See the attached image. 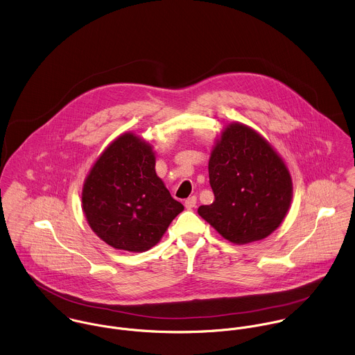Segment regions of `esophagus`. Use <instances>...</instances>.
Wrapping results in <instances>:
<instances>
[{"label": "esophagus", "instance_id": "esophagus-1", "mask_svg": "<svg viewBox=\"0 0 355 355\" xmlns=\"http://www.w3.org/2000/svg\"><path fill=\"white\" fill-rule=\"evenodd\" d=\"M196 203H198L196 196H191V198H188V199L185 200V207H187L188 210H191V209L196 207Z\"/></svg>", "mask_w": 355, "mask_h": 355}]
</instances>
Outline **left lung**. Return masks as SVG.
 Returning a JSON list of instances; mask_svg holds the SVG:
<instances>
[{
    "label": "left lung",
    "instance_id": "8db88e82",
    "mask_svg": "<svg viewBox=\"0 0 355 355\" xmlns=\"http://www.w3.org/2000/svg\"><path fill=\"white\" fill-rule=\"evenodd\" d=\"M214 202L198 213L237 244L268 237L289 209L292 181L273 148L252 129L229 125L209 162Z\"/></svg>",
    "mask_w": 355,
    "mask_h": 355
}]
</instances>
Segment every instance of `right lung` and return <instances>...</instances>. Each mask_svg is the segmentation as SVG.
Listing matches in <instances>:
<instances>
[{
	"label": "right lung",
	"mask_w": 355,
	"mask_h": 355,
	"mask_svg": "<svg viewBox=\"0 0 355 355\" xmlns=\"http://www.w3.org/2000/svg\"><path fill=\"white\" fill-rule=\"evenodd\" d=\"M82 207L101 240L130 252L153 247L184 210L156 175L150 146L130 133L112 142L94 163Z\"/></svg>",
	"instance_id": "add662e5"
}]
</instances>
